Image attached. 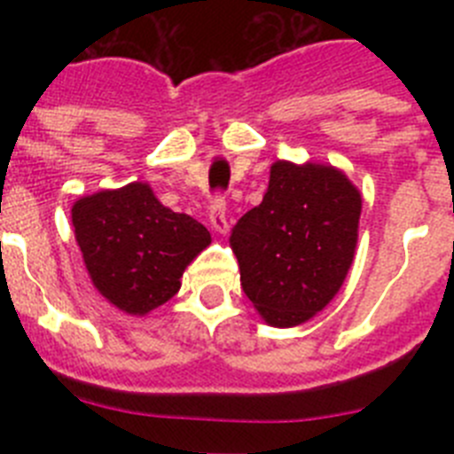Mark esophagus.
I'll use <instances>...</instances> for the list:
<instances>
[{
  "label": "esophagus",
  "instance_id": "obj_1",
  "mask_svg": "<svg viewBox=\"0 0 454 454\" xmlns=\"http://www.w3.org/2000/svg\"><path fill=\"white\" fill-rule=\"evenodd\" d=\"M208 223H211V230L218 231V234H227V231H230L227 207H224L223 200H215V202L211 204V211H208Z\"/></svg>",
  "mask_w": 454,
  "mask_h": 454
}]
</instances>
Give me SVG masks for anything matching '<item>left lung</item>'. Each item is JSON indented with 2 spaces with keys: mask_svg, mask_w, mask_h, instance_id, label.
I'll return each instance as SVG.
<instances>
[{
  "mask_svg": "<svg viewBox=\"0 0 454 454\" xmlns=\"http://www.w3.org/2000/svg\"><path fill=\"white\" fill-rule=\"evenodd\" d=\"M362 192L327 163L275 161L259 207L231 230L240 286L272 327H295L332 302L355 262Z\"/></svg>",
  "mask_w": 454,
  "mask_h": 454,
  "instance_id": "left-lung-1",
  "label": "left lung"
}]
</instances>
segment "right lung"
Segmentation results:
<instances>
[{
	"label": "right lung",
	"mask_w": 454,
	"mask_h": 454,
	"mask_svg": "<svg viewBox=\"0 0 454 454\" xmlns=\"http://www.w3.org/2000/svg\"><path fill=\"white\" fill-rule=\"evenodd\" d=\"M72 227L92 286L129 316L166 304L188 263L211 246L202 223L163 207L145 182L79 198Z\"/></svg>",
	"instance_id": "obj_1"
}]
</instances>
